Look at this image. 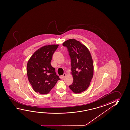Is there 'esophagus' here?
<instances>
[{"mask_svg":"<svg viewBox=\"0 0 130 130\" xmlns=\"http://www.w3.org/2000/svg\"><path fill=\"white\" fill-rule=\"evenodd\" d=\"M66 76V74H63V75L61 76H60V78H64V77H65Z\"/></svg>","mask_w":130,"mask_h":130,"instance_id":"obj_1","label":"esophagus"}]
</instances>
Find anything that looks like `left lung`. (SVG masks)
I'll list each match as a JSON object with an SVG mask.
<instances>
[{
    "label": "left lung",
    "mask_w": 130,
    "mask_h": 130,
    "mask_svg": "<svg viewBox=\"0 0 130 130\" xmlns=\"http://www.w3.org/2000/svg\"><path fill=\"white\" fill-rule=\"evenodd\" d=\"M67 47L71 60V71L74 81L69 86L76 94L85 91L93 78L94 66L91 54L87 47L75 39L63 43Z\"/></svg>",
    "instance_id": "1"
}]
</instances>
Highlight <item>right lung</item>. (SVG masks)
I'll list each match as a JSON object with an SVG mask.
<instances>
[{
  "label": "right lung",
  "instance_id": "right-lung-1",
  "mask_svg": "<svg viewBox=\"0 0 130 130\" xmlns=\"http://www.w3.org/2000/svg\"><path fill=\"white\" fill-rule=\"evenodd\" d=\"M58 46L52 44L41 47L34 52L27 62L28 78L37 93L48 94L60 79L51 64L52 55Z\"/></svg>",
  "mask_w": 130,
  "mask_h": 130
}]
</instances>
